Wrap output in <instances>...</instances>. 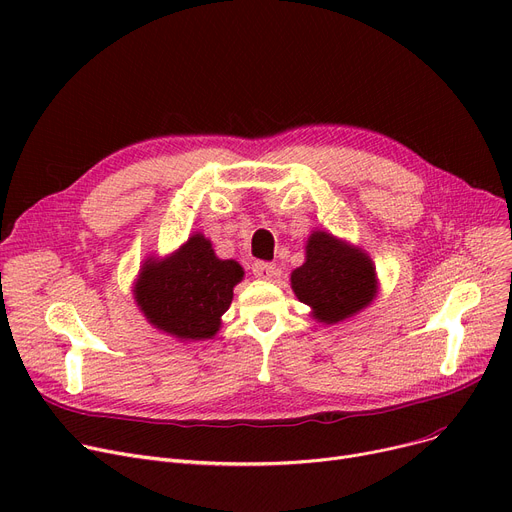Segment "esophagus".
Here are the masks:
<instances>
[{"instance_id":"1","label":"esophagus","mask_w":512,"mask_h":512,"mask_svg":"<svg viewBox=\"0 0 512 512\" xmlns=\"http://www.w3.org/2000/svg\"><path fill=\"white\" fill-rule=\"evenodd\" d=\"M253 274H255V278H259V280H272L274 274H276V265L257 261V263L253 265Z\"/></svg>"}]
</instances>
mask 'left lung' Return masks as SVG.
I'll return each mask as SVG.
<instances>
[{
	"label": "left lung",
	"instance_id": "obj_1",
	"mask_svg": "<svg viewBox=\"0 0 512 512\" xmlns=\"http://www.w3.org/2000/svg\"><path fill=\"white\" fill-rule=\"evenodd\" d=\"M290 286L297 299L311 307V317L326 326L355 317L380 292L367 251L326 230L309 234L305 263L290 274Z\"/></svg>",
	"mask_w": 512,
	"mask_h": 512
}]
</instances>
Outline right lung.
<instances>
[{
    "label": "right lung",
    "instance_id": "right-lung-1",
    "mask_svg": "<svg viewBox=\"0 0 512 512\" xmlns=\"http://www.w3.org/2000/svg\"><path fill=\"white\" fill-rule=\"evenodd\" d=\"M242 276L238 261L220 259L211 240L195 232L174 253L143 261L132 297L149 324L166 336L209 340L220 332Z\"/></svg>",
    "mask_w": 512,
    "mask_h": 512
}]
</instances>
